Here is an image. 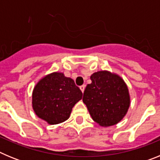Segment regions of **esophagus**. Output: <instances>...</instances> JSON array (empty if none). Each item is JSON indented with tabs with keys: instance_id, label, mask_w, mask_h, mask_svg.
<instances>
[{
	"instance_id": "34e87169",
	"label": "esophagus",
	"mask_w": 160,
	"mask_h": 160,
	"mask_svg": "<svg viewBox=\"0 0 160 160\" xmlns=\"http://www.w3.org/2000/svg\"><path fill=\"white\" fill-rule=\"evenodd\" d=\"M85 87H86V86H85V85H82V86H81V87H80V90H82V92H84V90H85Z\"/></svg>"
}]
</instances>
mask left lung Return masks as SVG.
I'll use <instances>...</instances> for the list:
<instances>
[{"mask_svg": "<svg viewBox=\"0 0 160 160\" xmlns=\"http://www.w3.org/2000/svg\"><path fill=\"white\" fill-rule=\"evenodd\" d=\"M90 79L83 93V102L94 122L102 127L115 125L130 107L128 86L122 78L107 70L94 73Z\"/></svg>", "mask_w": 160, "mask_h": 160, "instance_id": "1", "label": "left lung"}]
</instances>
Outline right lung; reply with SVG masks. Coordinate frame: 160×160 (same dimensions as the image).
I'll return each mask as SVG.
<instances>
[{
	"label": "right lung",
	"mask_w": 160,
	"mask_h": 160,
	"mask_svg": "<svg viewBox=\"0 0 160 160\" xmlns=\"http://www.w3.org/2000/svg\"><path fill=\"white\" fill-rule=\"evenodd\" d=\"M82 98V93L73 79L54 72L42 78L34 87L32 109L39 118L54 125L70 118L72 108Z\"/></svg>",
	"instance_id": "obj_1"
}]
</instances>
